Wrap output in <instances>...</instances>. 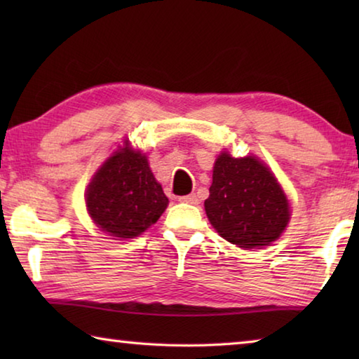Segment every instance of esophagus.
<instances>
[{"label": "esophagus", "instance_id": "obj_1", "mask_svg": "<svg viewBox=\"0 0 359 359\" xmlns=\"http://www.w3.org/2000/svg\"><path fill=\"white\" fill-rule=\"evenodd\" d=\"M179 201L180 203H188V204H198L199 198H198L196 193H191V194H187V196H180Z\"/></svg>", "mask_w": 359, "mask_h": 359}]
</instances>
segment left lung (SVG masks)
<instances>
[{
  "label": "left lung",
  "instance_id": "8db88e82",
  "mask_svg": "<svg viewBox=\"0 0 359 359\" xmlns=\"http://www.w3.org/2000/svg\"><path fill=\"white\" fill-rule=\"evenodd\" d=\"M209 198L204 201L212 226L241 248L269 245L290 222V204L276 175L257 156L218 155Z\"/></svg>",
  "mask_w": 359,
  "mask_h": 359
}]
</instances>
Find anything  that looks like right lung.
<instances>
[{"instance_id":"1","label":"right lung","mask_w":359,"mask_h":359,"mask_svg":"<svg viewBox=\"0 0 359 359\" xmlns=\"http://www.w3.org/2000/svg\"><path fill=\"white\" fill-rule=\"evenodd\" d=\"M168 203L147 156L131 149L128 141L102 163L85 193L93 223L118 241L142 234L156 223Z\"/></svg>"}]
</instances>
